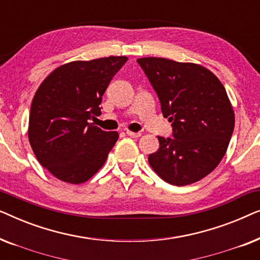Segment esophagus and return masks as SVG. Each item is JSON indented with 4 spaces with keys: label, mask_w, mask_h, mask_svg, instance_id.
I'll return each mask as SVG.
<instances>
[{
    "label": "esophagus",
    "mask_w": 260,
    "mask_h": 260,
    "mask_svg": "<svg viewBox=\"0 0 260 260\" xmlns=\"http://www.w3.org/2000/svg\"><path fill=\"white\" fill-rule=\"evenodd\" d=\"M126 135H127V136L133 137V138H137V137L141 136V133H133V131L126 130Z\"/></svg>",
    "instance_id": "1"
}]
</instances>
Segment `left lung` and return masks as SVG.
<instances>
[{
	"label": "left lung",
	"mask_w": 260,
	"mask_h": 260,
	"mask_svg": "<svg viewBox=\"0 0 260 260\" xmlns=\"http://www.w3.org/2000/svg\"><path fill=\"white\" fill-rule=\"evenodd\" d=\"M172 123L173 137H158L149 155L155 173L174 186L198 182L212 173L226 154L234 129V112L215 74L191 62L165 58L137 59Z\"/></svg>",
	"instance_id": "1"
}]
</instances>
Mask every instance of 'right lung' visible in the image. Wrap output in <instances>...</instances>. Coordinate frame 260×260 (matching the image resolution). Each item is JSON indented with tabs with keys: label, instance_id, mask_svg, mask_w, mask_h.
I'll return each mask as SVG.
<instances>
[{
	"label": "right lung",
	"instance_id": "right-lung-1",
	"mask_svg": "<svg viewBox=\"0 0 260 260\" xmlns=\"http://www.w3.org/2000/svg\"><path fill=\"white\" fill-rule=\"evenodd\" d=\"M126 56L72 61L42 81L31 102L28 138L38 161L56 179L86 182L104 166L117 131L90 123L102 113V97Z\"/></svg>",
	"mask_w": 260,
	"mask_h": 260
}]
</instances>
